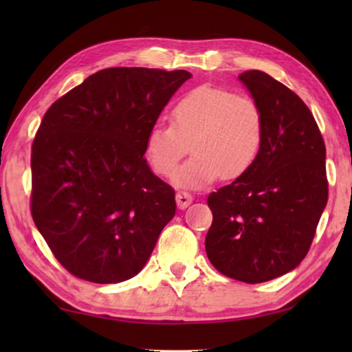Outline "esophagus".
<instances>
[{"mask_svg":"<svg viewBox=\"0 0 352 352\" xmlns=\"http://www.w3.org/2000/svg\"><path fill=\"white\" fill-rule=\"evenodd\" d=\"M192 200H194V197H192V194H189V192L186 190H179L176 194V204L179 208H187L192 204Z\"/></svg>","mask_w":352,"mask_h":352,"instance_id":"1","label":"esophagus"}]
</instances>
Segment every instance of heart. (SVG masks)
Wrapping results in <instances>:
<instances>
[{
  "instance_id": "1",
  "label": "heart",
  "mask_w": 352,
  "mask_h": 352,
  "mask_svg": "<svg viewBox=\"0 0 352 352\" xmlns=\"http://www.w3.org/2000/svg\"><path fill=\"white\" fill-rule=\"evenodd\" d=\"M263 142L264 113L256 100L218 86H199L177 99L171 124L151 128L146 153L158 176L171 177L192 144L195 155L182 166L179 182L199 187L219 175L223 179L245 175Z\"/></svg>"
}]
</instances>
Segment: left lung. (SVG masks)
<instances>
[{
    "label": "left lung",
    "instance_id": "1",
    "mask_svg": "<svg viewBox=\"0 0 352 352\" xmlns=\"http://www.w3.org/2000/svg\"><path fill=\"white\" fill-rule=\"evenodd\" d=\"M264 113L252 168L208 195L205 250L226 277L261 283L295 269L309 252L329 199L325 142L307 105L259 70L239 75Z\"/></svg>",
    "mask_w": 352,
    "mask_h": 352
}]
</instances>
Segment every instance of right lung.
Returning <instances> with one entry per match:
<instances>
[{
    "mask_svg": "<svg viewBox=\"0 0 352 352\" xmlns=\"http://www.w3.org/2000/svg\"><path fill=\"white\" fill-rule=\"evenodd\" d=\"M186 70L96 72L47 109L32 144L35 226L72 276H136L176 213L175 189L151 171L146 139L190 78Z\"/></svg>",
    "mask_w": 352,
    "mask_h": 352,
    "instance_id": "add662e5",
    "label": "right lung"
}]
</instances>
